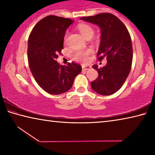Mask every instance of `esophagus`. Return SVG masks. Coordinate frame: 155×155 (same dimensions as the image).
Listing matches in <instances>:
<instances>
[{
    "label": "esophagus",
    "instance_id": "esophagus-1",
    "mask_svg": "<svg viewBox=\"0 0 155 155\" xmlns=\"http://www.w3.org/2000/svg\"><path fill=\"white\" fill-rule=\"evenodd\" d=\"M91 68V66L90 65H82V70H87Z\"/></svg>",
    "mask_w": 155,
    "mask_h": 155
}]
</instances>
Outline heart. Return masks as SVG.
<instances>
[{"instance_id": "b5f03b06", "label": "heart", "mask_w": 155, "mask_h": 155, "mask_svg": "<svg viewBox=\"0 0 155 155\" xmlns=\"http://www.w3.org/2000/svg\"><path fill=\"white\" fill-rule=\"evenodd\" d=\"M78 31H80L84 38L86 39L91 38V37L94 34V29L91 26L87 24H81L78 26ZM68 33H65L64 36V41L67 40ZM92 50L87 49L83 51H74L72 54V59L75 61L78 62H86L89 59L90 54H92Z\"/></svg>"}]
</instances>
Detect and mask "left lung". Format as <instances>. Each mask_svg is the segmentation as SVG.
I'll list each match as a JSON object with an SVG mask.
<instances>
[{
	"label": "left lung",
	"mask_w": 155,
	"mask_h": 155,
	"mask_svg": "<svg viewBox=\"0 0 155 155\" xmlns=\"http://www.w3.org/2000/svg\"><path fill=\"white\" fill-rule=\"evenodd\" d=\"M99 26L101 41L97 57L102 61L104 57L105 66L93 68L98 77L91 83L92 90L104 96L111 95L118 91L129 74L133 61V46L127 28L118 18L110 13H101L94 16L81 18Z\"/></svg>",
	"instance_id": "8db88e82"
}]
</instances>
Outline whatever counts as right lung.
Wrapping results in <instances>:
<instances>
[{
  "label": "right lung",
  "instance_id": "1",
  "mask_svg": "<svg viewBox=\"0 0 155 155\" xmlns=\"http://www.w3.org/2000/svg\"><path fill=\"white\" fill-rule=\"evenodd\" d=\"M73 22L70 18L48 15L37 23L28 37L27 56L31 72L41 88L51 94L68 91L82 70L79 64L72 62L64 66L56 61L64 48L65 31Z\"/></svg>",
  "mask_w": 155,
  "mask_h": 155
}]
</instances>
